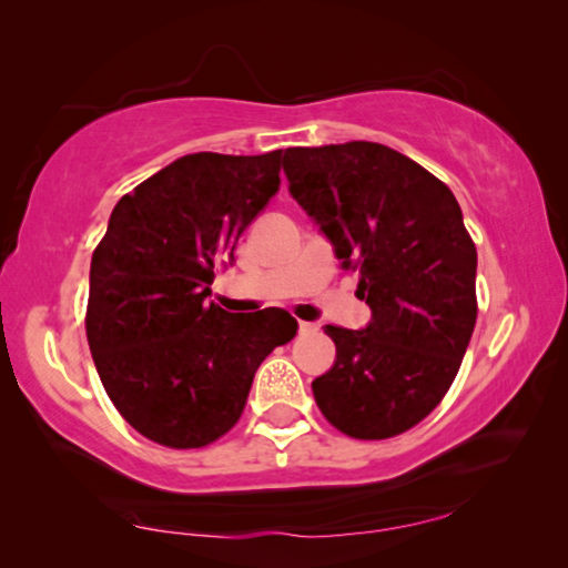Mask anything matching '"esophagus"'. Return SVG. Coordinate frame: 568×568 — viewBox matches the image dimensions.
I'll return each mask as SVG.
<instances>
[{
  "mask_svg": "<svg viewBox=\"0 0 568 568\" xmlns=\"http://www.w3.org/2000/svg\"><path fill=\"white\" fill-rule=\"evenodd\" d=\"M298 328H301L303 333H311V331H316L318 326H316V323H308V321H298Z\"/></svg>",
  "mask_w": 568,
  "mask_h": 568,
  "instance_id": "esophagus-1",
  "label": "esophagus"
}]
</instances>
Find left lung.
<instances>
[{
    "label": "left lung",
    "mask_w": 568,
    "mask_h": 568,
    "mask_svg": "<svg viewBox=\"0 0 568 568\" xmlns=\"http://www.w3.org/2000/svg\"><path fill=\"white\" fill-rule=\"evenodd\" d=\"M283 169L372 308L364 331L326 326L336 364L313 397L348 437H397L445 399L478 318V250L460 204L417 161L372 141L287 149Z\"/></svg>",
    "instance_id": "left-lung-1"
}]
</instances>
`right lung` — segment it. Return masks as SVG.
<instances>
[{
	"label": "right lung",
	"mask_w": 568,
	"mask_h": 568,
	"mask_svg": "<svg viewBox=\"0 0 568 568\" xmlns=\"http://www.w3.org/2000/svg\"><path fill=\"white\" fill-rule=\"evenodd\" d=\"M283 151L189 154L115 204L90 260L85 333L113 407L151 443L196 449L237 425L257 366L298 333L283 308L206 301L214 267L281 189Z\"/></svg>",
	"instance_id": "1"
}]
</instances>
